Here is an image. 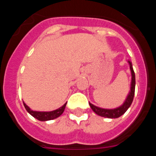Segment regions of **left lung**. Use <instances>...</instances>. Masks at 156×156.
Listing matches in <instances>:
<instances>
[{"label": "left lung", "instance_id": "left-lung-1", "mask_svg": "<svg viewBox=\"0 0 156 156\" xmlns=\"http://www.w3.org/2000/svg\"><path fill=\"white\" fill-rule=\"evenodd\" d=\"M128 63L129 65V69H130V72H131L132 78L131 84H130V90H129V94L127 95V98L125 100L124 103L116 108L107 109V108H99V107H97V106L94 105L93 104L89 102V105H90L91 109L97 115H100V116L105 117V118H109V119H115V118H118V117L123 115L126 112V110L129 108L130 105L132 104L135 92V74L134 71H133V66H132V62L130 61H128Z\"/></svg>", "mask_w": 156, "mask_h": 156}]
</instances>
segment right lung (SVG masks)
<instances>
[{
	"label": "right lung",
	"instance_id": "add662e5",
	"mask_svg": "<svg viewBox=\"0 0 156 156\" xmlns=\"http://www.w3.org/2000/svg\"><path fill=\"white\" fill-rule=\"evenodd\" d=\"M23 105H24L25 108L27 109V111L29 113L32 115V116H34V118H36L37 119L40 121H48V120H51V119H56L58 116L62 115L63 113V112H64L65 108H66V104L63 105L62 107H60L59 108L56 110H54V111H51V112H37V111H33L32 109H30V107L27 105L25 104L23 102Z\"/></svg>",
	"mask_w": 156,
	"mask_h": 156
}]
</instances>
